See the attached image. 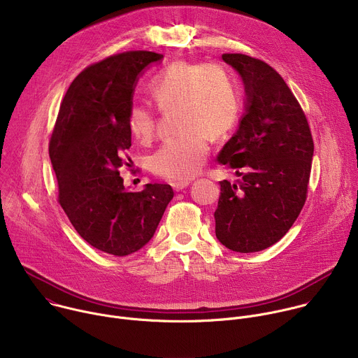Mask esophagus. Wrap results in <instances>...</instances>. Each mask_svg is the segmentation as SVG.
Instances as JSON below:
<instances>
[{
    "mask_svg": "<svg viewBox=\"0 0 358 358\" xmlns=\"http://www.w3.org/2000/svg\"><path fill=\"white\" fill-rule=\"evenodd\" d=\"M189 185V181H174L171 182V187L174 188V191H181L184 188H187Z\"/></svg>",
    "mask_w": 358,
    "mask_h": 358,
    "instance_id": "34e87169",
    "label": "esophagus"
}]
</instances>
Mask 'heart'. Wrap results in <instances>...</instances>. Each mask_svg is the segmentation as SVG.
<instances>
[{
	"instance_id": "obj_1",
	"label": "heart",
	"mask_w": 358,
	"mask_h": 358,
	"mask_svg": "<svg viewBox=\"0 0 358 358\" xmlns=\"http://www.w3.org/2000/svg\"><path fill=\"white\" fill-rule=\"evenodd\" d=\"M150 96L159 110L176 109L180 130L151 156L150 167L170 181L191 180L208 157V136L224 137L238 122L236 80L224 65L178 61L151 82ZM127 129L137 141H151L157 130L155 109L134 101L127 112Z\"/></svg>"
}]
</instances>
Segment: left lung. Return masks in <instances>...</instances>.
<instances>
[{
  "label": "left lung",
  "instance_id": "obj_1",
  "mask_svg": "<svg viewBox=\"0 0 358 358\" xmlns=\"http://www.w3.org/2000/svg\"><path fill=\"white\" fill-rule=\"evenodd\" d=\"M222 59L241 75L246 105L238 131L218 155L241 180L220 182L215 234L231 250L259 252L297 220L308 198L315 144L297 99L272 66L243 54Z\"/></svg>",
  "mask_w": 358,
  "mask_h": 358
}]
</instances>
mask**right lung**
I'll use <instances>...</instances> for the list:
<instances>
[{
    "mask_svg": "<svg viewBox=\"0 0 358 358\" xmlns=\"http://www.w3.org/2000/svg\"><path fill=\"white\" fill-rule=\"evenodd\" d=\"M162 58L130 50L83 69L66 90L49 140L58 202L87 243L115 257H126L152 238L174 196L169 184L127 191L119 171L131 162L127 112L137 78Z\"/></svg>",
    "mask_w": 358,
    "mask_h": 358,
    "instance_id": "right-lung-1",
    "label": "right lung"
}]
</instances>
